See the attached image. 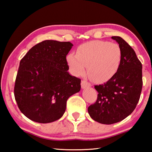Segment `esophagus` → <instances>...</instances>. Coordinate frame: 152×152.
<instances>
[{"label":"esophagus","instance_id":"34e87169","mask_svg":"<svg viewBox=\"0 0 152 152\" xmlns=\"http://www.w3.org/2000/svg\"><path fill=\"white\" fill-rule=\"evenodd\" d=\"M90 86H91V84H90L89 82H86L85 80H82L81 82V87L82 89L88 88V87H90Z\"/></svg>","mask_w":152,"mask_h":152}]
</instances>
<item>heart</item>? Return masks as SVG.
I'll list each match as a JSON object with an SVG mask.
<instances>
[{
  "mask_svg": "<svg viewBox=\"0 0 152 152\" xmlns=\"http://www.w3.org/2000/svg\"><path fill=\"white\" fill-rule=\"evenodd\" d=\"M66 60L74 75L83 76L87 66L92 79L102 82L117 74L121 64L122 52L117 43L95 40L81 45L77 50L76 55L70 53Z\"/></svg>",
  "mask_w": 152,
  "mask_h": 152,
  "instance_id": "heart-1",
  "label": "heart"
}]
</instances>
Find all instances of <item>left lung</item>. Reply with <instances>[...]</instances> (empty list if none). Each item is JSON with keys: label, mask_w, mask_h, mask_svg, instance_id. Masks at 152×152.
Here are the masks:
<instances>
[{"label": "left lung", "mask_w": 152, "mask_h": 152, "mask_svg": "<svg viewBox=\"0 0 152 152\" xmlns=\"http://www.w3.org/2000/svg\"><path fill=\"white\" fill-rule=\"evenodd\" d=\"M122 52L117 74L106 83L94 86L99 92L96 102L88 108L95 121L110 125L125 119L135 109L142 89V65L133 48L119 36H113Z\"/></svg>", "instance_id": "1"}]
</instances>
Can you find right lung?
<instances>
[{
	"mask_svg": "<svg viewBox=\"0 0 152 152\" xmlns=\"http://www.w3.org/2000/svg\"><path fill=\"white\" fill-rule=\"evenodd\" d=\"M70 42L45 40L20 61L14 94L19 109L35 122L51 123L63 116L66 101L80 91L81 80L70 75L66 56Z\"/></svg>",
	"mask_w": 152,
	"mask_h": 152,
	"instance_id": "add662e5",
	"label": "right lung"
}]
</instances>
